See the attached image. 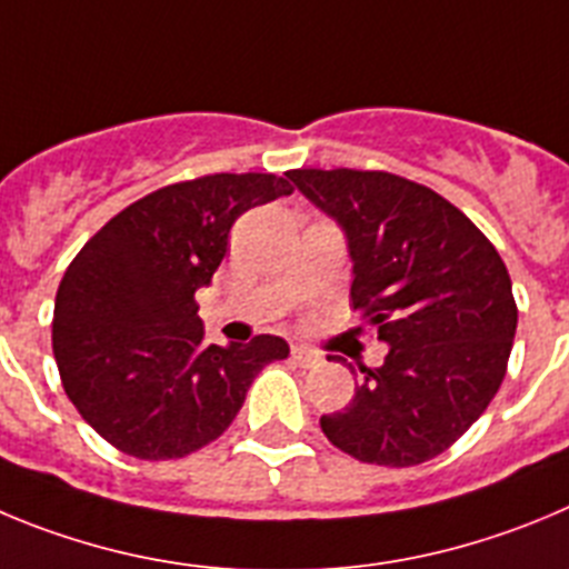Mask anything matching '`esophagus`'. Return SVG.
<instances>
[{"label": "esophagus", "mask_w": 569, "mask_h": 569, "mask_svg": "<svg viewBox=\"0 0 569 569\" xmlns=\"http://www.w3.org/2000/svg\"><path fill=\"white\" fill-rule=\"evenodd\" d=\"M291 360H295L300 368H315V366H320L322 357L317 355V351H311V348L295 346L291 348Z\"/></svg>", "instance_id": "obj_1"}]
</instances>
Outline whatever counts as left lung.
Wrapping results in <instances>:
<instances>
[{"mask_svg":"<svg viewBox=\"0 0 569 569\" xmlns=\"http://www.w3.org/2000/svg\"><path fill=\"white\" fill-rule=\"evenodd\" d=\"M331 214L355 260L351 303L388 342L355 397L322 413L331 445L360 462L411 468L457 442L508 373L519 309L505 260L439 192L380 170H291Z\"/></svg>","mask_w":569,"mask_h":569,"instance_id":"1","label":"left lung"}]
</instances>
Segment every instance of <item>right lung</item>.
Instances as JSON below:
<instances>
[{"instance_id":"right-lung-1","label":"right lung","mask_w":569,"mask_h":569,"mask_svg":"<svg viewBox=\"0 0 569 569\" xmlns=\"http://www.w3.org/2000/svg\"><path fill=\"white\" fill-rule=\"evenodd\" d=\"M272 172H218L161 187L104 223L61 278L53 357L76 411L136 459H181L221 437L283 337L203 346L196 291L252 207L291 196Z\"/></svg>"}]
</instances>
